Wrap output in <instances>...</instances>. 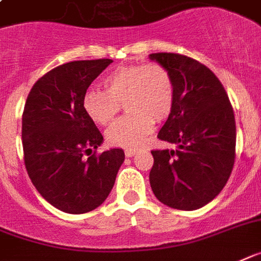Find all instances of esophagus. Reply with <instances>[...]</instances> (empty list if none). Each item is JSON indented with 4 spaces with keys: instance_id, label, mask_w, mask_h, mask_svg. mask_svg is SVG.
<instances>
[{
    "instance_id": "esophagus-1",
    "label": "esophagus",
    "mask_w": 261,
    "mask_h": 261,
    "mask_svg": "<svg viewBox=\"0 0 261 261\" xmlns=\"http://www.w3.org/2000/svg\"><path fill=\"white\" fill-rule=\"evenodd\" d=\"M136 153H137V150H136V149H126L125 150V156L126 157H132V156H135Z\"/></svg>"
}]
</instances>
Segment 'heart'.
<instances>
[{
    "label": "heart",
    "instance_id": "obj_1",
    "mask_svg": "<svg viewBox=\"0 0 261 261\" xmlns=\"http://www.w3.org/2000/svg\"><path fill=\"white\" fill-rule=\"evenodd\" d=\"M105 90L89 89L83 97L84 112L97 125H108L117 115L120 104L125 112L107 130V141L113 146L135 148L173 108L174 87L171 74L159 64L122 65L102 80Z\"/></svg>",
    "mask_w": 261,
    "mask_h": 261
}]
</instances>
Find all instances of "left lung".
I'll return each instance as SVG.
<instances>
[{"instance_id":"left-lung-1","label":"left lung","mask_w":261,"mask_h":261,"mask_svg":"<svg viewBox=\"0 0 261 261\" xmlns=\"http://www.w3.org/2000/svg\"><path fill=\"white\" fill-rule=\"evenodd\" d=\"M174 87V101L157 137L176 149L152 150L149 181L159 201L181 211L212 201L231 176L236 124L227 92L212 70L176 53H152Z\"/></svg>"}]
</instances>
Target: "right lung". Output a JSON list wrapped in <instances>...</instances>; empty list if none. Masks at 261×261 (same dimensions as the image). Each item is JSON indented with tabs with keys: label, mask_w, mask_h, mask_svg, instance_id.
Instances as JSON below:
<instances>
[{
	"label": "right lung",
	"mask_w": 261,
	"mask_h": 261,
	"mask_svg": "<svg viewBox=\"0 0 261 261\" xmlns=\"http://www.w3.org/2000/svg\"><path fill=\"white\" fill-rule=\"evenodd\" d=\"M109 58L72 61L34 84L22 115L23 160L30 180L49 204L66 213H85L104 203L125 154L97 149L104 137L83 108L89 85Z\"/></svg>",
	"instance_id": "right-lung-1"
}]
</instances>
